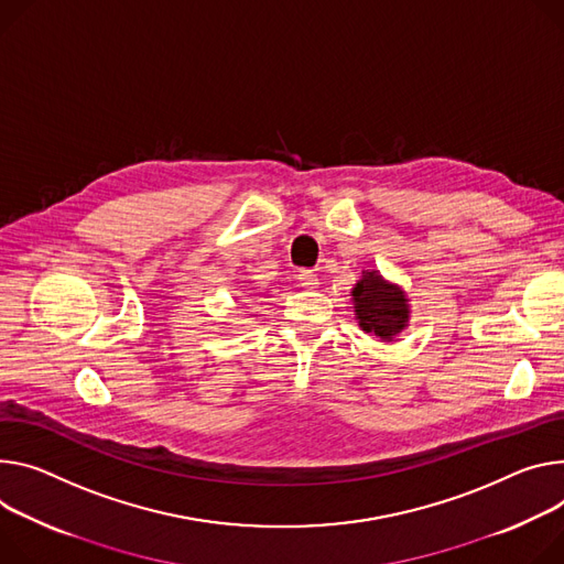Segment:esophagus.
<instances>
[{
	"label": "esophagus",
	"instance_id": "esophagus-1",
	"mask_svg": "<svg viewBox=\"0 0 564 564\" xmlns=\"http://www.w3.org/2000/svg\"><path fill=\"white\" fill-rule=\"evenodd\" d=\"M296 279H299V285L305 288V290H315L319 285V279L313 270H299Z\"/></svg>",
	"mask_w": 564,
	"mask_h": 564
}]
</instances>
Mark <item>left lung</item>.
Segmentation results:
<instances>
[{
  "label": "left lung",
  "mask_w": 564,
  "mask_h": 564,
  "mask_svg": "<svg viewBox=\"0 0 564 564\" xmlns=\"http://www.w3.org/2000/svg\"><path fill=\"white\" fill-rule=\"evenodd\" d=\"M350 296L357 322L365 333H373L376 337L391 341L406 328L409 299L398 285L384 281L380 272H362V279L355 283Z\"/></svg>",
  "instance_id": "8db88e82"
}]
</instances>
